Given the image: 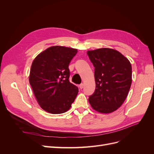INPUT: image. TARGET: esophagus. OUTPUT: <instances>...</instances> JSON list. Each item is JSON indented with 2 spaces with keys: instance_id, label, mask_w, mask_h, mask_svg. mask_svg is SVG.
I'll return each mask as SVG.
<instances>
[{
  "instance_id": "1",
  "label": "esophagus",
  "mask_w": 154,
  "mask_h": 154,
  "mask_svg": "<svg viewBox=\"0 0 154 154\" xmlns=\"http://www.w3.org/2000/svg\"><path fill=\"white\" fill-rule=\"evenodd\" d=\"M83 87H84V85H83V83H82V84H80V85H79V87H80V89H82V88H83Z\"/></svg>"
}]
</instances>
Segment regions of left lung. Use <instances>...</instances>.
Segmentation results:
<instances>
[{
  "instance_id": "left-lung-1",
  "label": "left lung",
  "mask_w": 154,
  "mask_h": 154,
  "mask_svg": "<svg viewBox=\"0 0 154 154\" xmlns=\"http://www.w3.org/2000/svg\"><path fill=\"white\" fill-rule=\"evenodd\" d=\"M94 69L96 89L89 96L92 108L109 114L124 103L132 84V66L119 51L100 48L87 52Z\"/></svg>"
}]
</instances>
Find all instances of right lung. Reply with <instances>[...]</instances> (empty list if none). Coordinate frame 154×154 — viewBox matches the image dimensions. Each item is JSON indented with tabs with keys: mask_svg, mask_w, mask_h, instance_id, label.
<instances>
[{
	"mask_svg": "<svg viewBox=\"0 0 154 154\" xmlns=\"http://www.w3.org/2000/svg\"><path fill=\"white\" fill-rule=\"evenodd\" d=\"M78 50L52 46L36 56L32 63L29 83L39 105L53 114L71 108L78 88L69 82V66Z\"/></svg>",
	"mask_w": 154,
	"mask_h": 154,
	"instance_id": "right-lung-1",
	"label": "right lung"
}]
</instances>
